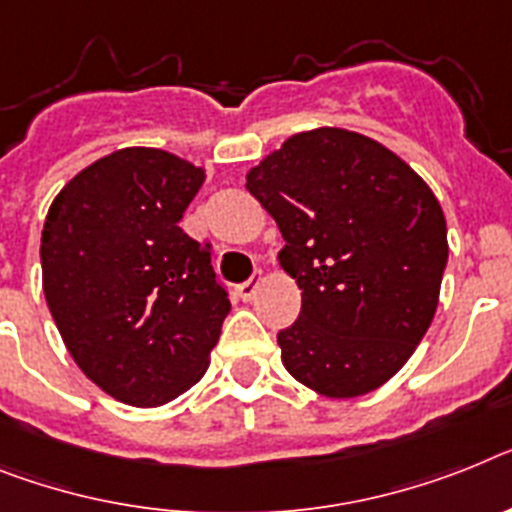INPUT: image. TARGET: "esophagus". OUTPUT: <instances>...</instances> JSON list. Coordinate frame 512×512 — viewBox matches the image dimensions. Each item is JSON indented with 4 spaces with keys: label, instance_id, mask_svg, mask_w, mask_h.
Returning a JSON list of instances; mask_svg holds the SVG:
<instances>
[{
    "label": "esophagus",
    "instance_id": "34e87169",
    "mask_svg": "<svg viewBox=\"0 0 512 512\" xmlns=\"http://www.w3.org/2000/svg\"><path fill=\"white\" fill-rule=\"evenodd\" d=\"M260 286H263V276L257 273V276H252V278H247L244 283H239V296H242L244 302H249V299H255V294Z\"/></svg>",
    "mask_w": 512,
    "mask_h": 512
}]
</instances>
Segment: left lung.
I'll use <instances>...</instances> for the list:
<instances>
[{"label":"left lung","instance_id":"left-lung-1","mask_svg":"<svg viewBox=\"0 0 512 512\" xmlns=\"http://www.w3.org/2000/svg\"><path fill=\"white\" fill-rule=\"evenodd\" d=\"M276 218L302 312L278 333L283 367L328 398L380 388L435 317L448 229L435 192L359 132H299L247 174Z\"/></svg>","mask_w":512,"mask_h":512}]
</instances>
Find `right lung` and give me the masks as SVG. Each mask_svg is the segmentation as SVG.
Segmentation results:
<instances>
[{"mask_svg": "<svg viewBox=\"0 0 512 512\" xmlns=\"http://www.w3.org/2000/svg\"><path fill=\"white\" fill-rule=\"evenodd\" d=\"M205 171L156 148L98 158L41 234L49 312L77 367L130 406H163L208 369L229 315L210 244L179 226Z\"/></svg>", "mask_w": 512, "mask_h": 512, "instance_id": "right-lung-1", "label": "right lung"}]
</instances>
